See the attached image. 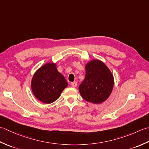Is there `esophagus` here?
I'll return each mask as SVG.
<instances>
[{
    "instance_id": "esophagus-1",
    "label": "esophagus",
    "mask_w": 149,
    "mask_h": 149,
    "mask_svg": "<svg viewBox=\"0 0 149 149\" xmlns=\"http://www.w3.org/2000/svg\"><path fill=\"white\" fill-rule=\"evenodd\" d=\"M71 86L72 87H76L77 86V81H74V82H72L71 84Z\"/></svg>"
}]
</instances>
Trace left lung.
Here are the masks:
<instances>
[{"label":"left lung","mask_w":149,"mask_h":149,"mask_svg":"<svg viewBox=\"0 0 149 149\" xmlns=\"http://www.w3.org/2000/svg\"><path fill=\"white\" fill-rule=\"evenodd\" d=\"M114 86V78L102 62L94 60L86 65V77L79 86L82 98L93 104H100L108 98Z\"/></svg>","instance_id":"8db88e82"}]
</instances>
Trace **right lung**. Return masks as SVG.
<instances>
[{"label":"right lung","instance_id":"obj_1","mask_svg":"<svg viewBox=\"0 0 149 149\" xmlns=\"http://www.w3.org/2000/svg\"><path fill=\"white\" fill-rule=\"evenodd\" d=\"M68 85L63 76L57 71L56 64L48 63L35 72L31 81V89L38 100L45 104H51L59 98Z\"/></svg>","mask_w":149,"mask_h":149}]
</instances>
